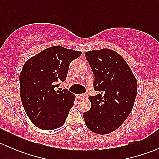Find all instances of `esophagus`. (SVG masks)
Listing matches in <instances>:
<instances>
[{
	"label": "esophagus",
	"instance_id": "esophagus-1",
	"mask_svg": "<svg viewBox=\"0 0 159 159\" xmlns=\"http://www.w3.org/2000/svg\"><path fill=\"white\" fill-rule=\"evenodd\" d=\"M78 98H79L80 99H84V98H85V95H84V94H78Z\"/></svg>",
	"mask_w": 159,
	"mask_h": 159
}]
</instances>
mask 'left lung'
<instances>
[{
  "label": "left lung",
  "mask_w": 159,
  "mask_h": 159,
  "mask_svg": "<svg viewBox=\"0 0 159 159\" xmlns=\"http://www.w3.org/2000/svg\"><path fill=\"white\" fill-rule=\"evenodd\" d=\"M85 57L94 75L90 96L91 108L83 113L89 129L99 134H109L123 124L134 106L138 83L125 59L108 48L86 52Z\"/></svg>",
  "instance_id": "left-lung-1"
}]
</instances>
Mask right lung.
<instances>
[{"label": "right lung", "mask_w": 159, "mask_h": 159, "mask_svg": "<svg viewBox=\"0 0 159 159\" xmlns=\"http://www.w3.org/2000/svg\"><path fill=\"white\" fill-rule=\"evenodd\" d=\"M81 51L53 46L28 59L20 73V95L30 121L43 130L63 125L75 95L67 89L56 91L65 81L73 60Z\"/></svg>", "instance_id": "add662e5"}]
</instances>
